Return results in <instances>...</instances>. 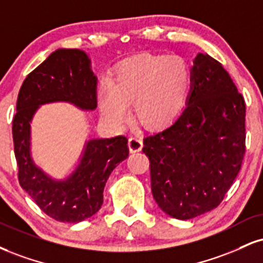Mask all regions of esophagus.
Wrapping results in <instances>:
<instances>
[{"mask_svg":"<svg viewBox=\"0 0 263 263\" xmlns=\"http://www.w3.org/2000/svg\"><path fill=\"white\" fill-rule=\"evenodd\" d=\"M142 147H143V142H142L140 137H137V136H132V137L128 138L129 152H132V153H135V152H140L142 149Z\"/></svg>","mask_w":263,"mask_h":263,"instance_id":"1","label":"esophagus"}]
</instances>
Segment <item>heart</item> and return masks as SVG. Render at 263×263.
Masks as SVG:
<instances>
[{"mask_svg":"<svg viewBox=\"0 0 263 263\" xmlns=\"http://www.w3.org/2000/svg\"><path fill=\"white\" fill-rule=\"evenodd\" d=\"M189 84V67L179 56H140L123 63L112 82H101L100 109L110 122L120 126L128 118L127 105L134 104L138 121L160 127L181 111Z\"/></svg>","mask_w":263,"mask_h":263,"instance_id":"1","label":"heart"}]
</instances>
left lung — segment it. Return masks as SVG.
I'll list each match as a JSON object with an SVG mask.
<instances>
[{
	"mask_svg": "<svg viewBox=\"0 0 263 263\" xmlns=\"http://www.w3.org/2000/svg\"><path fill=\"white\" fill-rule=\"evenodd\" d=\"M245 116L243 97L222 63L197 53L186 106L143 140L160 210L186 220L219 205L241 167Z\"/></svg>",
	"mask_w": 263,
	"mask_h": 263,
	"instance_id": "obj_1",
	"label": "left lung"
}]
</instances>
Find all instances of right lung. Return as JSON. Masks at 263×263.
I'll return each mask as SVG.
<instances>
[{
  "mask_svg": "<svg viewBox=\"0 0 263 263\" xmlns=\"http://www.w3.org/2000/svg\"><path fill=\"white\" fill-rule=\"evenodd\" d=\"M55 101L71 103L82 110L97 107V77L82 50H56L27 76L18 94L12 126L22 189L52 219L78 223L100 210L106 180L128 157L127 138L89 140L74 172L61 181L51 179L31 159L30 122L40 105Z\"/></svg>",
  "mask_w": 263,
  "mask_h": 263,
  "instance_id": "add662e5",
  "label": "right lung"
}]
</instances>
